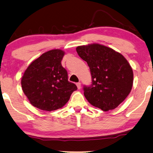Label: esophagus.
<instances>
[{
	"label": "esophagus",
	"mask_w": 153,
	"mask_h": 153,
	"mask_svg": "<svg viewBox=\"0 0 153 153\" xmlns=\"http://www.w3.org/2000/svg\"><path fill=\"white\" fill-rule=\"evenodd\" d=\"M76 84L77 88H78V89H80V88H81V83H80V82H78V83H76Z\"/></svg>",
	"instance_id": "34e87169"
}]
</instances>
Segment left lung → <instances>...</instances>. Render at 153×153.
<instances>
[{"instance_id": "left-lung-1", "label": "left lung", "mask_w": 153, "mask_h": 153, "mask_svg": "<svg viewBox=\"0 0 153 153\" xmlns=\"http://www.w3.org/2000/svg\"><path fill=\"white\" fill-rule=\"evenodd\" d=\"M78 55L87 62L92 78L84 85V96L90 104L106 111L116 108L130 93L133 71L122 54L99 44L79 46Z\"/></svg>"}]
</instances>
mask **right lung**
<instances>
[{"instance_id": "1", "label": "right lung", "mask_w": 153, "mask_h": 153, "mask_svg": "<svg viewBox=\"0 0 153 153\" xmlns=\"http://www.w3.org/2000/svg\"><path fill=\"white\" fill-rule=\"evenodd\" d=\"M65 52L53 49L31 62L22 79V87L30 104L51 111L62 108L76 85L68 81V72L61 65Z\"/></svg>"}]
</instances>
